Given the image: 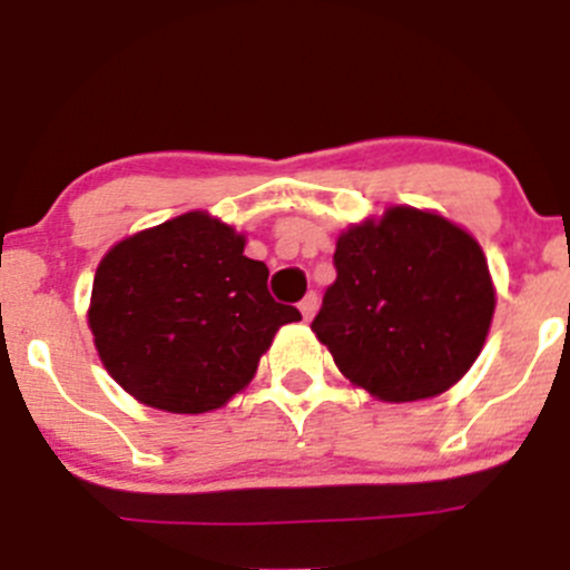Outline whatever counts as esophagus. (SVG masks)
<instances>
[{
  "mask_svg": "<svg viewBox=\"0 0 570 570\" xmlns=\"http://www.w3.org/2000/svg\"><path fill=\"white\" fill-rule=\"evenodd\" d=\"M314 312H317V295H306L301 301V314H303V320H312L314 317Z\"/></svg>",
  "mask_w": 570,
  "mask_h": 570,
  "instance_id": "esophagus-1",
  "label": "esophagus"
}]
</instances>
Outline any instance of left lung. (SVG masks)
<instances>
[{
	"label": "left lung",
	"mask_w": 570,
	"mask_h": 570,
	"mask_svg": "<svg viewBox=\"0 0 570 570\" xmlns=\"http://www.w3.org/2000/svg\"><path fill=\"white\" fill-rule=\"evenodd\" d=\"M333 262L312 331L353 386L416 402L471 370L497 308L474 234L433 209L386 206L338 232Z\"/></svg>",
	"instance_id": "left-lung-1"
}]
</instances>
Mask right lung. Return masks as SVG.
Here are the masks:
<instances>
[{"label":"right lung","instance_id":"add662e5","mask_svg":"<svg viewBox=\"0 0 570 570\" xmlns=\"http://www.w3.org/2000/svg\"><path fill=\"white\" fill-rule=\"evenodd\" d=\"M245 234L184 212L115 243L96 267L88 327L105 370L137 402L209 413L243 392L281 325L301 312L267 292Z\"/></svg>","mask_w":570,"mask_h":570}]
</instances>
